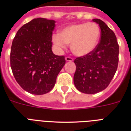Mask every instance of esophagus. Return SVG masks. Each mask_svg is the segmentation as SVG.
<instances>
[{
  "instance_id": "esophagus-1",
  "label": "esophagus",
  "mask_w": 131,
  "mask_h": 131,
  "mask_svg": "<svg viewBox=\"0 0 131 131\" xmlns=\"http://www.w3.org/2000/svg\"><path fill=\"white\" fill-rule=\"evenodd\" d=\"M65 60L67 61H73V59L70 57H65Z\"/></svg>"
}]
</instances>
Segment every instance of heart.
Here are the masks:
<instances>
[{
  "mask_svg": "<svg viewBox=\"0 0 131 131\" xmlns=\"http://www.w3.org/2000/svg\"><path fill=\"white\" fill-rule=\"evenodd\" d=\"M99 27L93 22L68 25L52 35V42L60 48L64 49L70 44L73 54L78 57L89 55L95 50L99 41Z\"/></svg>",
  "mask_w": 131,
  "mask_h": 131,
  "instance_id": "1",
  "label": "heart"
}]
</instances>
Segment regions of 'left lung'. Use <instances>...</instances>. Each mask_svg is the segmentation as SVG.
Instances as JSON below:
<instances>
[{"instance_id": "1", "label": "left lung", "mask_w": 131, "mask_h": 131, "mask_svg": "<svg viewBox=\"0 0 131 131\" xmlns=\"http://www.w3.org/2000/svg\"><path fill=\"white\" fill-rule=\"evenodd\" d=\"M93 21L101 28L100 42L93 52L74 60V85L78 90L86 94L105 89L115 75L119 61V45L114 32L102 20L94 19Z\"/></svg>"}]
</instances>
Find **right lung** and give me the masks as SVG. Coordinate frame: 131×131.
<instances>
[{"label":"right lung","instance_id":"obj_1","mask_svg":"<svg viewBox=\"0 0 131 131\" xmlns=\"http://www.w3.org/2000/svg\"><path fill=\"white\" fill-rule=\"evenodd\" d=\"M55 23L45 18L34 19L19 29L12 42L13 74L19 85L31 94L50 91L65 64L64 56L55 55L51 50Z\"/></svg>","mask_w":131,"mask_h":131}]
</instances>
